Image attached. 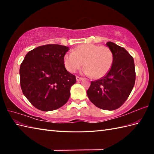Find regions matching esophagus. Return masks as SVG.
I'll return each instance as SVG.
<instances>
[{
	"label": "esophagus",
	"mask_w": 154,
	"mask_h": 154,
	"mask_svg": "<svg viewBox=\"0 0 154 154\" xmlns=\"http://www.w3.org/2000/svg\"><path fill=\"white\" fill-rule=\"evenodd\" d=\"M76 79H77V81H81L83 79V78L82 77H78V76H77L76 77Z\"/></svg>",
	"instance_id": "34e87169"
}]
</instances>
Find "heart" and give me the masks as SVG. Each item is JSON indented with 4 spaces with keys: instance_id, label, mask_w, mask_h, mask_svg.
Masks as SVG:
<instances>
[{
    "instance_id": "1",
    "label": "heart",
    "mask_w": 154,
    "mask_h": 154,
    "mask_svg": "<svg viewBox=\"0 0 154 154\" xmlns=\"http://www.w3.org/2000/svg\"><path fill=\"white\" fill-rule=\"evenodd\" d=\"M113 61L114 55L109 48L92 44L78 45L63 57L64 65L69 72L73 73L83 65V73L94 79L105 76Z\"/></svg>"
}]
</instances>
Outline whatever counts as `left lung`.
Instances as JSON below:
<instances>
[{"instance_id":"8db88e82","label":"left lung","mask_w":154,"mask_h":154,"mask_svg":"<svg viewBox=\"0 0 154 154\" xmlns=\"http://www.w3.org/2000/svg\"><path fill=\"white\" fill-rule=\"evenodd\" d=\"M114 61L105 76L92 81L87 91L89 100L99 109H119L128 98L135 84L136 72L133 57L125 49L109 42Z\"/></svg>"}]
</instances>
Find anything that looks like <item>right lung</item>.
Listing matches in <instances>:
<instances>
[{"label":"right lung","instance_id":"add662e5","mask_svg":"<svg viewBox=\"0 0 154 154\" xmlns=\"http://www.w3.org/2000/svg\"><path fill=\"white\" fill-rule=\"evenodd\" d=\"M69 48L58 44L41 45L26 55L20 67L23 94L36 109L56 110L70 97L76 77L65 67L63 57Z\"/></svg>","mask_w":154,"mask_h":154}]
</instances>
